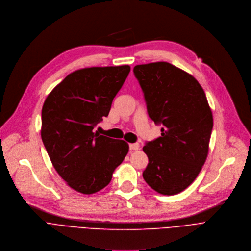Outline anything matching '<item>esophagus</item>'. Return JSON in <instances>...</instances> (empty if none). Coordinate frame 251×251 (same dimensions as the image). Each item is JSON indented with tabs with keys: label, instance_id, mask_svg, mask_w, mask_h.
<instances>
[{
	"label": "esophagus",
	"instance_id": "esophagus-1",
	"mask_svg": "<svg viewBox=\"0 0 251 251\" xmlns=\"http://www.w3.org/2000/svg\"><path fill=\"white\" fill-rule=\"evenodd\" d=\"M139 144L138 143H130L129 144V149L130 150H138Z\"/></svg>",
	"mask_w": 251,
	"mask_h": 251
}]
</instances>
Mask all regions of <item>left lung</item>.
I'll list each match as a JSON object with an SVG mask.
<instances>
[{"label":"left lung","mask_w":251,"mask_h":251,"mask_svg":"<svg viewBox=\"0 0 251 251\" xmlns=\"http://www.w3.org/2000/svg\"><path fill=\"white\" fill-rule=\"evenodd\" d=\"M133 72L150 119L163 125L161 136L142 148L149 161L143 179L159 194H179L208 157L214 121L206 94L191 74L168 62L136 65Z\"/></svg>","instance_id":"8db88e82"}]
</instances>
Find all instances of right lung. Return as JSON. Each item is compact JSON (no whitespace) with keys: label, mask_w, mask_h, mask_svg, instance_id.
<instances>
[{"label":"right lung","mask_w":251,"mask_h":251,"mask_svg":"<svg viewBox=\"0 0 251 251\" xmlns=\"http://www.w3.org/2000/svg\"><path fill=\"white\" fill-rule=\"evenodd\" d=\"M128 65L90 67L67 75L46 97L41 138L60 177L73 190L91 195L104 189L128 152V144L94 132L108 117L126 81Z\"/></svg>","instance_id":"add662e5"}]
</instances>
